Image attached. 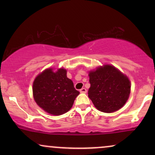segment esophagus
<instances>
[{"label":"esophagus","instance_id":"esophagus-1","mask_svg":"<svg viewBox=\"0 0 155 155\" xmlns=\"http://www.w3.org/2000/svg\"><path fill=\"white\" fill-rule=\"evenodd\" d=\"M80 92L81 93H86L87 90L85 88H82V89H80Z\"/></svg>","mask_w":155,"mask_h":155}]
</instances>
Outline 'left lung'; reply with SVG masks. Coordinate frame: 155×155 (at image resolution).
<instances>
[{"instance_id":"left-lung-1","label":"left lung","mask_w":155,"mask_h":155,"mask_svg":"<svg viewBox=\"0 0 155 155\" xmlns=\"http://www.w3.org/2000/svg\"><path fill=\"white\" fill-rule=\"evenodd\" d=\"M88 97L99 111L112 113L120 109L130 92L128 78L112 65H106L90 71Z\"/></svg>"}]
</instances>
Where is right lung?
<instances>
[{
  "label": "right lung",
  "mask_w": 155,
  "mask_h": 155,
  "mask_svg": "<svg viewBox=\"0 0 155 155\" xmlns=\"http://www.w3.org/2000/svg\"><path fill=\"white\" fill-rule=\"evenodd\" d=\"M66 74L63 68L56 72L48 68L34 81L32 90L35 101L41 109L52 115L58 116L68 111L80 94Z\"/></svg>",
  "instance_id": "1"
}]
</instances>
